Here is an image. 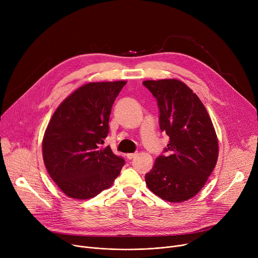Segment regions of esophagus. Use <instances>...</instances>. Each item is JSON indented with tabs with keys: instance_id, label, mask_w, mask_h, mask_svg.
Here are the masks:
<instances>
[{
	"instance_id": "esophagus-1",
	"label": "esophagus",
	"mask_w": 258,
	"mask_h": 258,
	"mask_svg": "<svg viewBox=\"0 0 258 258\" xmlns=\"http://www.w3.org/2000/svg\"><path fill=\"white\" fill-rule=\"evenodd\" d=\"M136 156H137V153H128V154H126V158H127L128 160L134 159Z\"/></svg>"
}]
</instances>
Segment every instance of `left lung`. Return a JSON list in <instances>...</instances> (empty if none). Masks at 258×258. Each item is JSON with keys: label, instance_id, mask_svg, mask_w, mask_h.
I'll list each match as a JSON object with an SVG mask.
<instances>
[{"label": "left lung", "instance_id": "left-lung-1", "mask_svg": "<svg viewBox=\"0 0 258 258\" xmlns=\"http://www.w3.org/2000/svg\"><path fill=\"white\" fill-rule=\"evenodd\" d=\"M160 108V128L169 137L165 152L145 174L148 189L171 203L197 196L219 157L218 136L198 95L179 79L144 80Z\"/></svg>", "mask_w": 258, "mask_h": 258}]
</instances>
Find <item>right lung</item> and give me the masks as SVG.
<instances>
[{"label": "right lung", "mask_w": 258, "mask_h": 258, "mask_svg": "<svg viewBox=\"0 0 258 258\" xmlns=\"http://www.w3.org/2000/svg\"><path fill=\"white\" fill-rule=\"evenodd\" d=\"M125 80L81 86L53 113L43 138V159L51 179L71 199L88 200L110 188L124 160L101 146L113 103Z\"/></svg>", "instance_id": "1"}]
</instances>
